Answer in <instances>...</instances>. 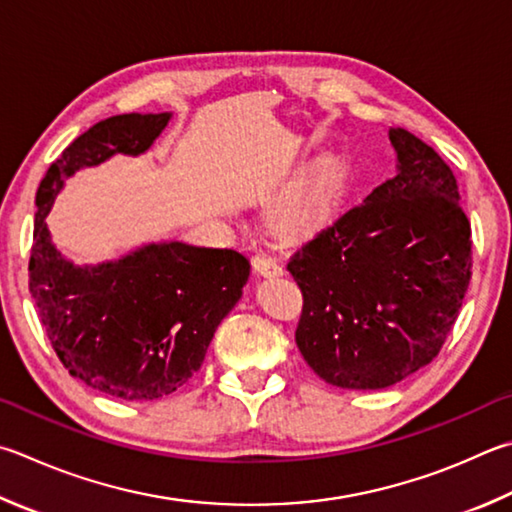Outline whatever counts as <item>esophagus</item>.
<instances>
[{
    "mask_svg": "<svg viewBox=\"0 0 512 512\" xmlns=\"http://www.w3.org/2000/svg\"><path fill=\"white\" fill-rule=\"evenodd\" d=\"M253 266H255V271L259 275H277V273H282L280 259H277L275 255H271V253H264V250L253 257Z\"/></svg>",
    "mask_w": 512,
    "mask_h": 512,
    "instance_id": "obj_1",
    "label": "esophagus"
}]
</instances>
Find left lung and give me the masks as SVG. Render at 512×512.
I'll list each match as a JSON object with an SVG mask.
<instances>
[{
	"label": "left lung",
	"instance_id": "obj_1",
	"mask_svg": "<svg viewBox=\"0 0 512 512\" xmlns=\"http://www.w3.org/2000/svg\"><path fill=\"white\" fill-rule=\"evenodd\" d=\"M398 172L288 259L302 291L297 349L345 389L401 383L439 356L472 271V230L452 170L430 145L389 129Z\"/></svg>",
	"mask_w": 512,
	"mask_h": 512
}]
</instances>
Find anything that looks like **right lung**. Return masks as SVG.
Wrapping results in <instances>:
<instances>
[{
  "label": "right lung",
  "instance_id": "right-lung-1",
  "mask_svg": "<svg viewBox=\"0 0 512 512\" xmlns=\"http://www.w3.org/2000/svg\"><path fill=\"white\" fill-rule=\"evenodd\" d=\"M172 114H123L78 136L37 188L29 291L71 376L123 401L172 394L199 371L219 322L248 282V259L230 248L163 241L114 262L76 266L51 244L46 215L64 179L114 154L138 156Z\"/></svg>",
  "mask_w": 512,
  "mask_h": 512
}]
</instances>
